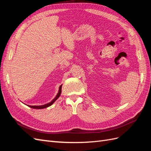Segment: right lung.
Listing matches in <instances>:
<instances>
[{"label": "right lung", "mask_w": 151, "mask_h": 151, "mask_svg": "<svg viewBox=\"0 0 151 151\" xmlns=\"http://www.w3.org/2000/svg\"><path fill=\"white\" fill-rule=\"evenodd\" d=\"M61 92H62V85L60 86V88H59V91H58V93L57 94V95L56 96V97L52 101L48 103V104H44V105H42V106H29L30 108H35V109H43V108H47L50 106H51V105L56 101V100L59 98V96H60V94H61Z\"/></svg>", "instance_id": "obj_1"}]
</instances>
